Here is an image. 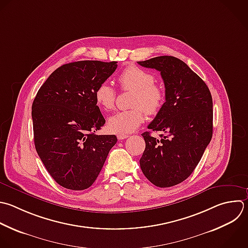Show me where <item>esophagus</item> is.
I'll list each match as a JSON object with an SVG mask.
<instances>
[{
  "instance_id": "obj_1",
  "label": "esophagus",
  "mask_w": 248,
  "mask_h": 248,
  "mask_svg": "<svg viewBox=\"0 0 248 248\" xmlns=\"http://www.w3.org/2000/svg\"><path fill=\"white\" fill-rule=\"evenodd\" d=\"M127 138H129V136H128V135H118V136H117V139H118L119 140H125V139H127Z\"/></svg>"
}]
</instances>
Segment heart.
<instances>
[{"mask_svg": "<svg viewBox=\"0 0 248 248\" xmlns=\"http://www.w3.org/2000/svg\"><path fill=\"white\" fill-rule=\"evenodd\" d=\"M155 76L137 66L126 68L119 76L118 81L123 90L134 91L129 110L119 111L108 120V129L113 134H130L144 121L145 113L156 114L165 102L163 88L155 83ZM96 103L105 110L114 108L116 91L108 82L98 85L94 93Z\"/></svg>", "mask_w": 248, "mask_h": 248, "instance_id": "heart-1", "label": "heart"}]
</instances>
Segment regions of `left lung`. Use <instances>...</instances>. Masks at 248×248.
<instances>
[{
  "mask_svg": "<svg viewBox=\"0 0 248 248\" xmlns=\"http://www.w3.org/2000/svg\"><path fill=\"white\" fill-rule=\"evenodd\" d=\"M161 73L166 102L148 125L161 139L144 132L145 149L140 160L145 177L157 187L185 180L199 164L212 138V98L204 81L183 61L159 56L138 62Z\"/></svg>",
  "mask_w": 248,
  "mask_h": 248,
  "instance_id": "obj_1",
  "label": "left lung"
}]
</instances>
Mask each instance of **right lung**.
<instances>
[{
  "instance_id": "obj_1",
  "label": "right lung",
  "mask_w": 248,
  "mask_h": 248,
  "mask_svg": "<svg viewBox=\"0 0 248 248\" xmlns=\"http://www.w3.org/2000/svg\"><path fill=\"white\" fill-rule=\"evenodd\" d=\"M117 62L78 61L55 70L32 106L36 150L52 178L75 191L89 188L98 177L114 135H95L106 120L95 90L116 70Z\"/></svg>"
}]
</instances>
